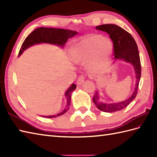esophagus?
<instances>
[{
	"mask_svg": "<svg viewBox=\"0 0 157 157\" xmlns=\"http://www.w3.org/2000/svg\"><path fill=\"white\" fill-rule=\"evenodd\" d=\"M84 79H85V78L84 77V75L79 76L78 79V80H77V84H78V86L82 85V83L84 82Z\"/></svg>",
	"mask_w": 157,
	"mask_h": 157,
	"instance_id": "1",
	"label": "esophagus"
}]
</instances>
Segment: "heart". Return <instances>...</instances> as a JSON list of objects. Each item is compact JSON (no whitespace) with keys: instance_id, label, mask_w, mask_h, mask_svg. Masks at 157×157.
<instances>
[{"instance_id":"1","label":"heart","mask_w":157,"mask_h":157,"mask_svg":"<svg viewBox=\"0 0 157 157\" xmlns=\"http://www.w3.org/2000/svg\"><path fill=\"white\" fill-rule=\"evenodd\" d=\"M113 50V43L109 38L98 34H90L82 38L73 46L71 59L75 63L87 61L90 71H99L107 65Z\"/></svg>"}]
</instances>
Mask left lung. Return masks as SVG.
Instances as JSON below:
<instances>
[{"mask_svg":"<svg viewBox=\"0 0 157 157\" xmlns=\"http://www.w3.org/2000/svg\"><path fill=\"white\" fill-rule=\"evenodd\" d=\"M96 29L105 32L109 35L113 43L115 60H122L131 63L136 74V87L131 96L125 101L118 102H105L100 99L98 92L93 96V102L99 110L106 113H113L125 109L136 98L138 93L139 82L141 77V64L138 46L132 35L124 29L115 24L98 25Z\"/></svg>","mask_w":157,"mask_h":157,"instance_id":"8db88e82","label":"left lung"}]
</instances>
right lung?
I'll return each instance as SVG.
<instances>
[{
    "mask_svg": "<svg viewBox=\"0 0 157 157\" xmlns=\"http://www.w3.org/2000/svg\"><path fill=\"white\" fill-rule=\"evenodd\" d=\"M78 34V32L69 29H59V28H38L34 29L23 42L21 47L20 48L19 56L21 55L25 50L29 48V46L34 44H40V43H48L56 46H61L65 44L68 39L73 37ZM76 88V85L72 84L71 86L67 90L65 94L67 98V105L64 110L57 115L42 116L46 118H54L56 117L62 115L68 111L71 104V94L73 90Z\"/></svg>",
    "mask_w": 157,
    "mask_h": 157,
    "instance_id": "obj_1",
    "label": "right lung"
}]
</instances>
